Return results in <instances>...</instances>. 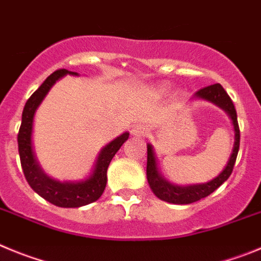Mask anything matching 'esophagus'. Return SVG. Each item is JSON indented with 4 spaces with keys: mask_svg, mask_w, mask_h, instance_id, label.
Wrapping results in <instances>:
<instances>
[{
    "mask_svg": "<svg viewBox=\"0 0 261 261\" xmlns=\"http://www.w3.org/2000/svg\"><path fill=\"white\" fill-rule=\"evenodd\" d=\"M147 127H145L144 125H136L134 126L133 130H131V133H133V135L135 136H144L147 135Z\"/></svg>",
    "mask_w": 261,
    "mask_h": 261,
    "instance_id": "1",
    "label": "esophagus"
}]
</instances>
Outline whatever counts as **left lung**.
<instances>
[{
    "mask_svg": "<svg viewBox=\"0 0 261 261\" xmlns=\"http://www.w3.org/2000/svg\"><path fill=\"white\" fill-rule=\"evenodd\" d=\"M194 97L203 98L206 101H211L224 109L229 117L233 121L234 133H236V140H234L233 152L230 154V159L227 161L224 170L215 178L206 183L201 185H190V186H178L173 183L168 182L163 175L160 174L159 168H157L156 156H154L153 148L151 144L147 145V179L149 183V187L152 189L153 194L157 198L164 201L173 204H191L194 201H198L200 199L206 198L208 195L212 194L215 190L221 186L222 183L230 177L233 171L234 164H236L237 154L239 151V140H241V133H239L238 119H237V110L234 108L233 101L226 91L222 88L220 83L212 84V86L204 87L201 90L195 93Z\"/></svg>",
    "mask_w": 261,
    "mask_h": 261,
    "instance_id": "left-lung-1",
    "label": "left lung"
}]
</instances>
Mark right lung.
Wrapping results in <instances>:
<instances>
[{
    "label": "right lung",
    "instance_id": "1",
    "mask_svg": "<svg viewBox=\"0 0 261 261\" xmlns=\"http://www.w3.org/2000/svg\"><path fill=\"white\" fill-rule=\"evenodd\" d=\"M66 74L78 75V72L69 71L66 69L57 70L49 75L44 83L27 100L22 113V125L18 133V149H19L20 164L24 177L35 192L57 206L78 208L93 203L101 196L107 186L108 166L121 145L128 139L130 134L123 133L102 148L96 159L92 174L87 179L79 182H60L48 177L43 169L40 168L34 153V147H32L34 117L36 109L41 104L51 86Z\"/></svg>",
    "mask_w": 261,
    "mask_h": 261
}]
</instances>
